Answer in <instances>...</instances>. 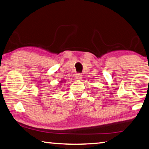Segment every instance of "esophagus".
<instances>
[{
	"label": "esophagus",
	"instance_id": "obj_1",
	"mask_svg": "<svg viewBox=\"0 0 149 149\" xmlns=\"http://www.w3.org/2000/svg\"><path fill=\"white\" fill-rule=\"evenodd\" d=\"M75 78H76V79L77 80H80L82 78V75L80 74H77L75 75Z\"/></svg>",
	"mask_w": 149,
	"mask_h": 149
}]
</instances>
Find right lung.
Instances as JSON below:
<instances>
[{
	"mask_svg": "<svg viewBox=\"0 0 149 149\" xmlns=\"http://www.w3.org/2000/svg\"><path fill=\"white\" fill-rule=\"evenodd\" d=\"M63 82H64V81H61V82H60V83H63Z\"/></svg>",
	"mask_w": 149,
	"mask_h": 149,
	"instance_id": "add662e5",
	"label": "right lung"
}]
</instances>
